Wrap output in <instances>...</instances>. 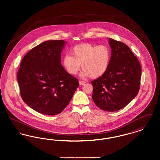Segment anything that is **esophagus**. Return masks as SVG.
I'll return each instance as SVG.
<instances>
[{
    "label": "esophagus",
    "mask_w": 160,
    "mask_h": 160,
    "mask_svg": "<svg viewBox=\"0 0 160 160\" xmlns=\"http://www.w3.org/2000/svg\"><path fill=\"white\" fill-rule=\"evenodd\" d=\"M85 83H86V82H84V81H82V80H80V81H79V84H80V85H83Z\"/></svg>",
    "instance_id": "34e87169"
}]
</instances>
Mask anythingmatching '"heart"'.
<instances>
[{
  "label": "heart",
  "instance_id": "1",
  "mask_svg": "<svg viewBox=\"0 0 160 160\" xmlns=\"http://www.w3.org/2000/svg\"><path fill=\"white\" fill-rule=\"evenodd\" d=\"M71 55L63 58V65L69 74L76 75L82 67V77L98 78L106 72L111 58V51L106 45L83 44L74 46Z\"/></svg>",
  "mask_w": 160,
  "mask_h": 160
}]
</instances>
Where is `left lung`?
<instances>
[{
    "label": "left lung",
    "instance_id": "obj_1",
    "mask_svg": "<svg viewBox=\"0 0 160 160\" xmlns=\"http://www.w3.org/2000/svg\"><path fill=\"white\" fill-rule=\"evenodd\" d=\"M112 53L106 72L91 83L92 99L99 108L116 112L128 104L138 94L142 68L128 46L108 38Z\"/></svg>",
    "mask_w": 160,
    "mask_h": 160
}]
</instances>
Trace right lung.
Returning <instances> with one entry per match:
<instances>
[{"label":"right lung","mask_w":160,"mask_h":160,"mask_svg":"<svg viewBox=\"0 0 160 160\" xmlns=\"http://www.w3.org/2000/svg\"><path fill=\"white\" fill-rule=\"evenodd\" d=\"M67 42L46 41L23 58L17 80L23 101L41 114L53 116L67 106L78 81L61 65V53Z\"/></svg>","instance_id":"1"}]
</instances>
